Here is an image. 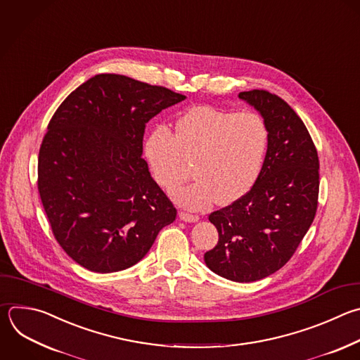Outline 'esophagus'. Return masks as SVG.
Instances as JSON below:
<instances>
[{"mask_svg":"<svg viewBox=\"0 0 360 360\" xmlns=\"http://www.w3.org/2000/svg\"><path fill=\"white\" fill-rule=\"evenodd\" d=\"M179 219L184 220V221H198V220H199V216L181 210V212H179Z\"/></svg>","mask_w":360,"mask_h":360,"instance_id":"34e87169","label":"esophagus"}]
</instances>
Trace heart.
Instances as JSON below:
<instances>
[{"instance_id":"1","label":"heart","mask_w":360,"mask_h":360,"mask_svg":"<svg viewBox=\"0 0 360 360\" xmlns=\"http://www.w3.org/2000/svg\"><path fill=\"white\" fill-rule=\"evenodd\" d=\"M267 146V126L257 112L196 105L178 120L175 134L165 127L151 133L146 157L155 181L168 189L189 172L183 157L193 160L196 176L171 193L185 206L203 209L214 199L229 205L243 198L260 176Z\"/></svg>"}]
</instances>
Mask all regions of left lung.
I'll return each instance as SVG.
<instances>
[{
    "label": "left lung",
    "instance_id": "obj_1",
    "mask_svg": "<svg viewBox=\"0 0 360 360\" xmlns=\"http://www.w3.org/2000/svg\"><path fill=\"white\" fill-rule=\"evenodd\" d=\"M238 97L263 115L267 153L255 186L209 214L219 242L205 253V263L227 280L252 283L280 270L312 224L319 160L305 124L287 101L262 89L242 91Z\"/></svg>",
    "mask_w": 360,
    "mask_h": 360
}]
</instances>
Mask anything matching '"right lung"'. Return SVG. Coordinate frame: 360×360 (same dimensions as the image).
Returning <instances> with one entry per match:
<instances>
[{"label":"right lung","instance_id":"right-lung-1","mask_svg":"<svg viewBox=\"0 0 360 360\" xmlns=\"http://www.w3.org/2000/svg\"><path fill=\"white\" fill-rule=\"evenodd\" d=\"M185 98L123 75H96L56 108L38 157V191L56 242L82 267L139 263L176 209L143 158L146 126Z\"/></svg>","mask_w":360,"mask_h":360}]
</instances>
